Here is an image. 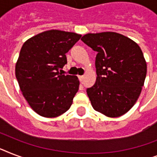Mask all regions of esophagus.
<instances>
[{"instance_id": "obj_1", "label": "esophagus", "mask_w": 157, "mask_h": 157, "mask_svg": "<svg viewBox=\"0 0 157 157\" xmlns=\"http://www.w3.org/2000/svg\"><path fill=\"white\" fill-rule=\"evenodd\" d=\"M78 78H79V80H80V81H81V82H82V81H84V76H79Z\"/></svg>"}]
</instances>
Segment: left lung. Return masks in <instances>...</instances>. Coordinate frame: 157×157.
I'll use <instances>...</instances> for the list:
<instances>
[{"label":"left lung","instance_id":"8db88e82","mask_svg":"<svg viewBox=\"0 0 157 157\" xmlns=\"http://www.w3.org/2000/svg\"><path fill=\"white\" fill-rule=\"evenodd\" d=\"M81 40L98 53L97 78L86 90L94 109L121 117L135 104L147 75V63L138 44L117 33H89Z\"/></svg>","mask_w":157,"mask_h":157}]
</instances>
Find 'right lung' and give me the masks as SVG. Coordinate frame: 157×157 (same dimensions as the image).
<instances>
[{"label": "right lung", "instance_id": "obj_1", "mask_svg": "<svg viewBox=\"0 0 157 157\" xmlns=\"http://www.w3.org/2000/svg\"><path fill=\"white\" fill-rule=\"evenodd\" d=\"M81 36L50 30L28 39L21 48L15 76L30 107L44 117H56L70 108L79 89L77 76L63 75L66 53ZM61 71V70H60Z\"/></svg>", "mask_w": 157, "mask_h": 157}]
</instances>
